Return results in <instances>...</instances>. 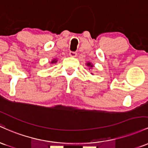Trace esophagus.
<instances>
[{
    "mask_svg": "<svg viewBox=\"0 0 148 148\" xmlns=\"http://www.w3.org/2000/svg\"><path fill=\"white\" fill-rule=\"evenodd\" d=\"M69 55L71 56H72V57H75L76 56H77V52H69Z\"/></svg>",
    "mask_w": 148,
    "mask_h": 148,
    "instance_id": "34e87169",
    "label": "esophagus"
}]
</instances>
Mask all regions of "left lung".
<instances>
[{"label":"left lung","instance_id":"1","mask_svg":"<svg viewBox=\"0 0 148 148\" xmlns=\"http://www.w3.org/2000/svg\"><path fill=\"white\" fill-rule=\"evenodd\" d=\"M87 66H90V67H92V65H91V64H90V63H88V64H87Z\"/></svg>","mask_w":148,"mask_h":148}]
</instances>
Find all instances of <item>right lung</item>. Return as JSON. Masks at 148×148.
<instances>
[{
	"label": "right lung",
	"mask_w": 148,
	"mask_h": 148,
	"mask_svg": "<svg viewBox=\"0 0 148 148\" xmlns=\"http://www.w3.org/2000/svg\"><path fill=\"white\" fill-rule=\"evenodd\" d=\"M55 62H56V61H55V60H53L52 61V63H55Z\"/></svg>",
	"instance_id": "right-lung-1"
}]
</instances>
